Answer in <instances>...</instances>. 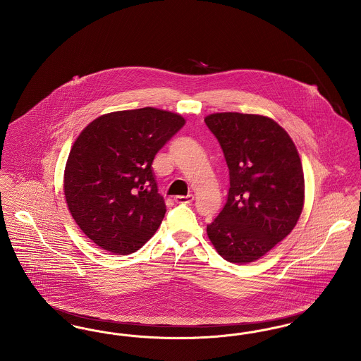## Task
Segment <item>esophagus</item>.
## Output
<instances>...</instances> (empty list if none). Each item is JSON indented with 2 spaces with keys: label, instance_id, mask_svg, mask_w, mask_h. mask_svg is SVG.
Masks as SVG:
<instances>
[{
  "label": "esophagus",
  "instance_id": "1",
  "mask_svg": "<svg viewBox=\"0 0 361 361\" xmlns=\"http://www.w3.org/2000/svg\"><path fill=\"white\" fill-rule=\"evenodd\" d=\"M193 195H187V196H176V203H178V204H189V203H192L193 202Z\"/></svg>",
  "mask_w": 361,
  "mask_h": 361
}]
</instances>
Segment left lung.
Here are the masks:
<instances>
[{
  "instance_id": "obj_1",
  "label": "left lung",
  "mask_w": 361,
  "mask_h": 361,
  "mask_svg": "<svg viewBox=\"0 0 361 361\" xmlns=\"http://www.w3.org/2000/svg\"><path fill=\"white\" fill-rule=\"evenodd\" d=\"M204 121L230 174L227 202L207 224L208 238L230 262L257 261L291 233L302 214L299 153L287 131L267 116L222 112Z\"/></svg>"
}]
</instances>
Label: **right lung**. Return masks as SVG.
<instances>
[{"instance_id": "add662e5", "label": "right lung", "mask_w": 361, "mask_h": 361, "mask_svg": "<svg viewBox=\"0 0 361 361\" xmlns=\"http://www.w3.org/2000/svg\"><path fill=\"white\" fill-rule=\"evenodd\" d=\"M185 124L153 106L118 111L89 123L65 168L70 214L89 240L114 255H131L154 235L166 206L152 164Z\"/></svg>"}]
</instances>
